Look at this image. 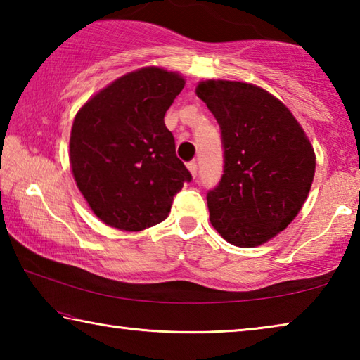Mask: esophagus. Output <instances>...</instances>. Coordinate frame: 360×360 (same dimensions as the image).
Returning a JSON list of instances; mask_svg holds the SVG:
<instances>
[{
  "label": "esophagus",
  "instance_id": "34e87169",
  "mask_svg": "<svg viewBox=\"0 0 360 360\" xmlns=\"http://www.w3.org/2000/svg\"><path fill=\"white\" fill-rule=\"evenodd\" d=\"M187 168H188V172L192 173V176L193 178H197V173H198V165H197V162H188L187 163Z\"/></svg>",
  "mask_w": 360,
  "mask_h": 360
}]
</instances>
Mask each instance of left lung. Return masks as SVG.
Returning a JSON list of instances; mask_svg holds the SVG:
<instances>
[{
	"label": "left lung",
	"instance_id": "obj_1",
	"mask_svg": "<svg viewBox=\"0 0 360 360\" xmlns=\"http://www.w3.org/2000/svg\"><path fill=\"white\" fill-rule=\"evenodd\" d=\"M221 127L224 174L208 192L210 221L224 240L254 248L283 231L308 197L316 157L281 101L257 85L198 84Z\"/></svg>",
	"mask_w": 360,
	"mask_h": 360
}]
</instances>
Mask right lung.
<instances>
[{
    "instance_id": "obj_1",
    "label": "right lung",
    "mask_w": 360,
    "mask_h": 360,
    "mask_svg": "<svg viewBox=\"0 0 360 360\" xmlns=\"http://www.w3.org/2000/svg\"><path fill=\"white\" fill-rule=\"evenodd\" d=\"M184 84L176 72L149 66L119 77L76 114L72 174L111 227L139 231L165 221L174 195L192 181L163 120Z\"/></svg>"
}]
</instances>
